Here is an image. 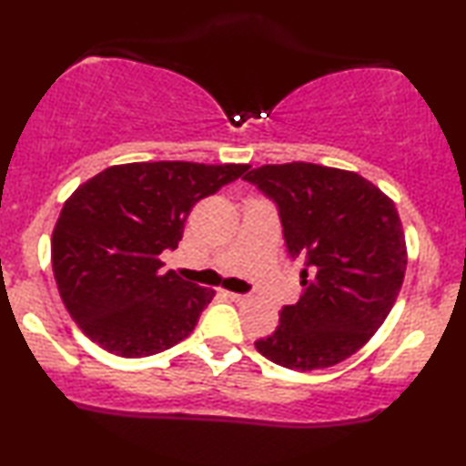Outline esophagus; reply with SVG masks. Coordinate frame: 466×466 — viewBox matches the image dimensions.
Masks as SVG:
<instances>
[{"instance_id": "34e87169", "label": "esophagus", "mask_w": 466, "mask_h": 466, "mask_svg": "<svg viewBox=\"0 0 466 466\" xmlns=\"http://www.w3.org/2000/svg\"><path fill=\"white\" fill-rule=\"evenodd\" d=\"M228 299L235 303H246L250 301V295H239V292H228Z\"/></svg>"}]
</instances>
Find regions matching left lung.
I'll use <instances>...</instances> for the list:
<instances>
[{"mask_svg":"<svg viewBox=\"0 0 466 466\" xmlns=\"http://www.w3.org/2000/svg\"><path fill=\"white\" fill-rule=\"evenodd\" d=\"M246 182L276 203L290 258L305 257L303 295L284 305L265 359L295 371L333 367L360 350L397 301L407 267L392 199L354 171L263 165Z\"/></svg>","mask_w":466,"mask_h":466,"instance_id":"left-lung-1","label":"left lung"}]
</instances>
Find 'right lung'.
<instances>
[{
  "instance_id": "right-lung-1",
  "label": "right lung",
  "mask_w": 466,
  "mask_h": 466,
  "mask_svg": "<svg viewBox=\"0 0 466 466\" xmlns=\"http://www.w3.org/2000/svg\"><path fill=\"white\" fill-rule=\"evenodd\" d=\"M250 165L187 161L112 165L66 201L53 231V271L88 339L125 359L163 352L193 333L212 289L161 271L203 197Z\"/></svg>"
}]
</instances>
